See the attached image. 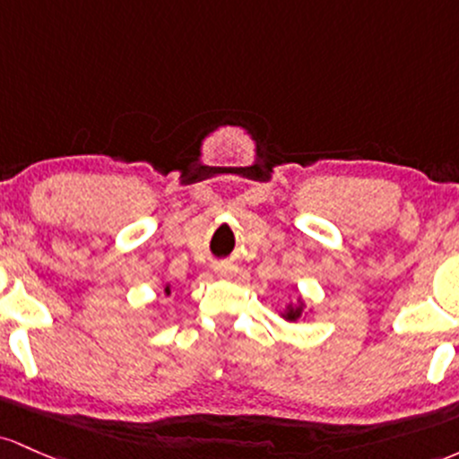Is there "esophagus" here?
I'll return each mask as SVG.
<instances>
[{
    "instance_id": "esophagus-1",
    "label": "esophagus",
    "mask_w": 459,
    "mask_h": 459,
    "mask_svg": "<svg viewBox=\"0 0 459 459\" xmlns=\"http://www.w3.org/2000/svg\"><path fill=\"white\" fill-rule=\"evenodd\" d=\"M216 275H219V277H231V275H234V266L219 264V266H216Z\"/></svg>"
}]
</instances>
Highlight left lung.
<instances>
[{
	"mask_svg": "<svg viewBox=\"0 0 459 459\" xmlns=\"http://www.w3.org/2000/svg\"><path fill=\"white\" fill-rule=\"evenodd\" d=\"M303 312H306V303H303V299L299 297V299H297V303H290V306H288L286 310L281 312V316H284L286 321L297 323L299 318H303Z\"/></svg>",
	"mask_w": 459,
	"mask_h": 459,
	"instance_id": "obj_1",
	"label": "left lung"
}]
</instances>
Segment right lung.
<instances>
[{
	"mask_svg": "<svg viewBox=\"0 0 459 459\" xmlns=\"http://www.w3.org/2000/svg\"><path fill=\"white\" fill-rule=\"evenodd\" d=\"M164 292H167V295H171V286H167V288H164Z\"/></svg>",
	"mask_w": 459,
	"mask_h": 459,
	"instance_id": "1",
	"label": "right lung"
}]
</instances>
